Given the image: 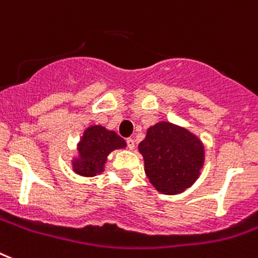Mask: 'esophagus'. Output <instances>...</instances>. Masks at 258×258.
<instances>
[{"instance_id": "esophagus-1", "label": "esophagus", "mask_w": 258, "mask_h": 258, "mask_svg": "<svg viewBox=\"0 0 258 258\" xmlns=\"http://www.w3.org/2000/svg\"><path fill=\"white\" fill-rule=\"evenodd\" d=\"M127 147H128L130 149L135 148V140L131 139V138H130V139H127Z\"/></svg>"}]
</instances>
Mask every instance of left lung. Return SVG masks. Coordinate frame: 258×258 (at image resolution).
Listing matches in <instances>:
<instances>
[{
  "label": "left lung",
  "mask_w": 258,
  "mask_h": 258,
  "mask_svg": "<svg viewBox=\"0 0 258 258\" xmlns=\"http://www.w3.org/2000/svg\"><path fill=\"white\" fill-rule=\"evenodd\" d=\"M139 152L149 182L168 196L190 187L201 176L205 162V147L198 136L170 122L151 125Z\"/></svg>",
  "instance_id": "obj_1"
}]
</instances>
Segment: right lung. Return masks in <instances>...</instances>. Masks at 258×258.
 Here are the masks:
<instances>
[{
    "instance_id": "obj_1",
    "label": "right lung",
    "mask_w": 258,
    "mask_h": 258,
    "mask_svg": "<svg viewBox=\"0 0 258 258\" xmlns=\"http://www.w3.org/2000/svg\"><path fill=\"white\" fill-rule=\"evenodd\" d=\"M125 142L103 125H90L77 144V157H73V172L84 177H94L105 170L107 156L115 149L125 148Z\"/></svg>"
}]
</instances>
